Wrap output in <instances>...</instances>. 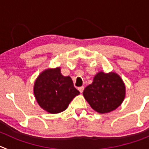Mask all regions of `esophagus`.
I'll return each mask as SVG.
<instances>
[{"mask_svg": "<svg viewBox=\"0 0 149 149\" xmlns=\"http://www.w3.org/2000/svg\"><path fill=\"white\" fill-rule=\"evenodd\" d=\"M84 89V86H80V87H79V90L81 93H82V92H83Z\"/></svg>", "mask_w": 149, "mask_h": 149, "instance_id": "34e87169", "label": "esophagus"}]
</instances>
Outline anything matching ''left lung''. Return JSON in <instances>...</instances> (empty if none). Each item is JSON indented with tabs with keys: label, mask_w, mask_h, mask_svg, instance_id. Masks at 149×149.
<instances>
[{
	"label": "left lung",
	"mask_w": 149,
	"mask_h": 149,
	"mask_svg": "<svg viewBox=\"0 0 149 149\" xmlns=\"http://www.w3.org/2000/svg\"><path fill=\"white\" fill-rule=\"evenodd\" d=\"M126 87L123 80L115 72L100 71L83 92L85 100L97 113H105L116 109L123 102Z\"/></svg>",
	"instance_id": "8db88e82"
}]
</instances>
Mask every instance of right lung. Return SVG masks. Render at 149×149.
Wrapping results in <instances>:
<instances>
[{"mask_svg": "<svg viewBox=\"0 0 149 149\" xmlns=\"http://www.w3.org/2000/svg\"><path fill=\"white\" fill-rule=\"evenodd\" d=\"M33 92L40 107L49 113L64 111L80 93L73 86L71 78L62 75L60 67L41 72L35 81Z\"/></svg>", "mask_w": 149, "mask_h": 149, "instance_id": "obj_1", "label": "right lung"}]
</instances>
